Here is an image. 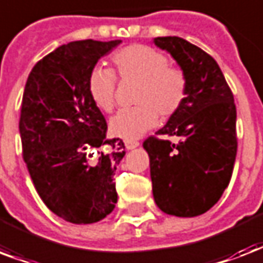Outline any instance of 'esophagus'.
Instances as JSON below:
<instances>
[{
	"mask_svg": "<svg viewBox=\"0 0 263 263\" xmlns=\"http://www.w3.org/2000/svg\"><path fill=\"white\" fill-rule=\"evenodd\" d=\"M139 146V142L135 139H125V147H127L128 150L131 149H135V147H138Z\"/></svg>",
	"mask_w": 263,
	"mask_h": 263,
	"instance_id": "esophagus-1",
	"label": "esophagus"
}]
</instances>
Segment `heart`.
<instances>
[{
  "instance_id": "heart-1",
  "label": "heart",
  "mask_w": 263,
  "mask_h": 263,
  "mask_svg": "<svg viewBox=\"0 0 263 263\" xmlns=\"http://www.w3.org/2000/svg\"><path fill=\"white\" fill-rule=\"evenodd\" d=\"M113 70L95 67L87 80V92L92 103L110 113L116 105L117 80L138 81L134 102L138 105L121 109L109 123L110 132L124 139H134L163 118L175 116L185 103L189 78L182 67L170 65L167 55L149 45L131 44L110 58Z\"/></svg>"
}]
</instances>
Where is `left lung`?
Masks as SVG:
<instances>
[{"mask_svg":"<svg viewBox=\"0 0 263 263\" xmlns=\"http://www.w3.org/2000/svg\"><path fill=\"white\" fill-rule=\"evenodd\" d=\"M154 44L172 55L189 78L185 103L143 142L150 157L154 201L170 215L190 218L215 205L228 187L237 153L236 105L215 59L179 37ZM158 136H178V145Z\"/></svg>","mask_w":263,"mask_h":263,"instance_id":"obj_1","label":"left lung"}]
</instances>
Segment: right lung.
Listing matches in <instances>:
<instances>
[{"instance_id": "right-lung-1", "label": "right lung", "mask_w": 263, "mask_h": 263, "mask_svg": "<svg viewBox=\"0 0 263 263\" xmlns=\"http://www.w3.org/2000/svg\"><path fill=\"white\" fill-rule=\"evenodd\" d=\"M120 43L62 45L38 60L26 81L19 118L23 160L44 204L71 223L98 222L117 203L114 171L125 146L106 138L105 116L89 99L87 80L99 58Z\"/></svg>"}]
</instances>
